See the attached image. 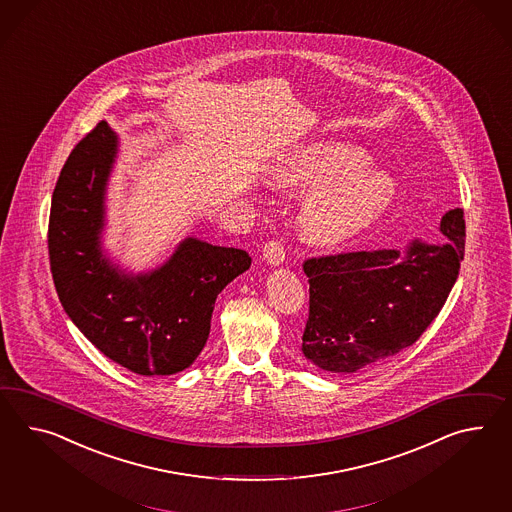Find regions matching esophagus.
<instances>
[{
  "mask_svg": "<svg viewBox=\"0 0 512 512\" xmlns=\"http://www.w3.org/2000/svg\"><path fill=\"white\" fill-rule=\"evenodd\" d=\"M262 257H264V261L268 262V264L279 266V264L285 262V248H283V244L279 240H270L262 248Z\"/></svg>",
  "mask_w": 512,
  "mask_h": 512,
  "instance_id": "esophagus-1",
  "label": "esophagus"
}]
</instances>
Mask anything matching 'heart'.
Here are the masks:
<instances>
[{"label":"heart","mask_w":512,"mask_h":512,"mask_svg":"<svg viewBox=\"0 0 512 512\" xmlns=\"http://www.w3.org/2000/svg\"><path fill=\"white\" fill-rule=\"evenodd\" d=\"M370 155L348 142H314L290 151L272 170L277 188L311 187L301 205L305 233L316 244H340L379 220L392 201L394 183L368 170Z\"/></svg>","instance_id":"1"}]
</instances>
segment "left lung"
Listing matches in <instances>:
<instances>
[{
  "label": "left lung",
  "instance_id": "1",
  "mask_svg": "<svg viewBox=\"0 0 512 512\" xmlns=\"http://www.w3.org/2000/svg\"><path fill=\"white\" fill-rule=\"evenodd\" d=\"M442 246L351 251L303 262L309 318L301 351L325 372L353 374L412 346L438 316L464 259V212L442 216Z\"/></svg>",
  "mask_w": 512,
  "mask_h": 512
}]
</instances>
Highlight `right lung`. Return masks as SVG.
Instances as JSON below:
<instances>
[{"label": "right lung", "mask_w": 512, "mask_h": 512, "mask_svg": "<svg viewBox=\"0 0 512 512\" xmlns=\"http://www.w3.org/2000/svg\"><path fill=\"white\" fill-rule=\"evenodd\" d=\"M116 153V133L100 122L61 170L48 225L53 283L70 320L105 357L135 374H177L200 355L214 301L251 257L188 237L151 272L120 270L101 250Z\"/></svg>", "instance_id": "obj_1"}]
</instances>
